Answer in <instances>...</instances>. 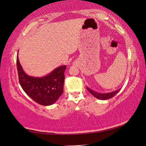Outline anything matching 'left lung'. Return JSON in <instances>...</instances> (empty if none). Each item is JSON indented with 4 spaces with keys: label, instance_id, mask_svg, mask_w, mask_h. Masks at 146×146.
Segmentation results:
<instances>
[{
    "label": "left lung",
    "instance_id": "obj_1",
    "mask_svg": "<svg viewBox=\"0 0 146 146\" xmlns=\"http://www.w3.org/2000/svg\"><path fill=\"white\" fill-rule=\"evenodd\" d=\"M87 90L89 91V92L92 94L94 97L98 98V99H99V100H107V99H109V98H111L114 97L116 94L119 92L120 89V90H117V91H113V92L108 93H100L95 92V91L91 90V89H90L88 87H87Z\"/></svg>",
    "mask_w": 146,
    "mask_h": 146
}]
</instances>
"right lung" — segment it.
<instances>
[{"label":"right lung","mask_w":146,"mask_h":146,"mask_svg":"<svg viewBox=\"0 0 146 146\" xmlns=\"http://www.w3.org/2000/svg\"><path fill=\"white\" fill-rule=\"evenodd\" d=\"M17 68L20 84L24 92L35 102L42 106H50L62 94L66 66L56 68L43 77H34L25 73L17 56Z\"/></svg>","instance_id":"right-lung-1"}]
</instances>
